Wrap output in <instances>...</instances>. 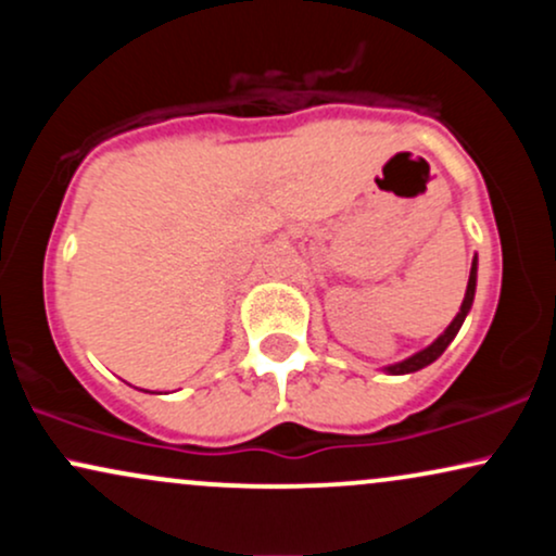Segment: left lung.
<instances>
[{
	"label": "left lung",
	"mask_w": 556,
	"mask_h": 556,
	"mask_svg": "<svg viewBox=\"0 0 556 556\" xmlns=\"http://www.w3.org/2000/svg\"><path fill=\"white\" fill-rule=\"evenodd\" d=\"M476 277H478V261L473 258V266H470V279H468V290H465V298H463V305H460V314L452 318L450 327L444 329V334H439L437 340H433L429 348L420 350V353L410 355V358L394 363V366H387V374L392 376H400V374H413V371H420V368H426L429 363H433L439 358V355L444 353L446 344L457 337V331H460L465 316H468L470 305H473V298H476Z\"/></svg>",
	"instance_id": "left-lung-1"
}]
</instances>
